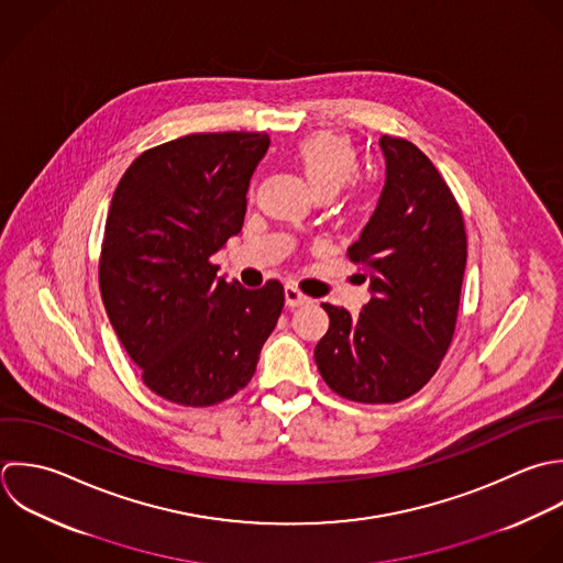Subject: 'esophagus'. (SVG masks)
Wrapping results in <instances>:
<instances>
[{
  "instance_id": "esophagus-1",
  "label": "esophagus",
  "mask_w": 563,
  "mask_h": 563,
  "mask_svg": "<svg viewBox=\"0 0 563 563\" xmlns=\"http://www.w3.org/2000/svg\"><path fill=\"white\" fill-rule=\"evenodd\" d=\"M285 302H287V307H302V305H309L311 298L305 296L298 287L287 285V287H285Z\"/></svg>"
}]
</instances>
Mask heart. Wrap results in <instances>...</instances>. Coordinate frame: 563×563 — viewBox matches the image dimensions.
<instances>
[{
	"mask_svg": "<svg viewBox=\"0 0 563 563\" xmlns=\"http://www.w3.org/2000/svg\"><path fill=\"white\" fill-rule=\"evenodd\" d=\"M294 162L316 195H335L360 175L355 146L338 133H313L294 148Z\"/></svg>",
	"mask_w": 563,
	"mask_h": 563,
	"instance_id": "heart-1",
	"label": "heart"
}]
</instances>
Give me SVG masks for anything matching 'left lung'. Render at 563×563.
Returning <instances> with one entry per match:
<instances>
[{
    "mask_svg": "<svg viewBox=\"0 0 563 563\" xmlns=\"http://www.w3.org/2000/svg\"><path fill=\"white\" fill-rule=\"evenodd\" d=\"M386 186L349 258L371 278L360 318L322 302L316 346L327 386L357 404H397L439 371L459 320L467 265L463 210L430 157L404 137L379 140Z\"/></svg>",
    "mask_w": 563,
    "mask_h": 563,
    "instance_id": "1",
    "label": "left lung"
}]
</instances>
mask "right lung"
Instances as JSON below:
<instances>
[{
	"mask_svg": "<svg viewBox=\"0 0 563 563\" xmlns=\"http://www.w3.org/2000/svg\"><path fill=\"white\" fill-rule=\"evenodd\" d=\"M267 133H190L140 153L115 186L98 261L109 322L144 386L186 406H217L254 377L285 307L267 280L245 289L210 261L239 234Z\"/></svg>",
	"mask_w": 563,
	"mask_h": 563,
	"instance_id": "1",
	"label": "right lung"
}]
</instances>
